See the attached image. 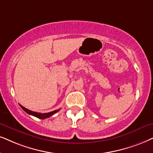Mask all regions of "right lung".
I'll return each instance as SVG.
<instances>
[{"mask_svg": "<svg viewBox=\"0 0 153 153\" xmlns=\"http://www.w3.org/2000/svg\"><path fill=\"white\" fill-rule=\"evenodd\" d=\"M20 106L25 112H27V113L28 114L32 115V116H34V117H37V118H39V119H46V118H49L50 117H51L52 115H53L54 114H56V112H58L60 110V109H57V110H55V111L49 112V113L42 114V113H38V112L32 111H31V110H29L27 109H26V108H25L23 106L20 105Z\"/></svg>", "mask_w": 153, "mask_h": 153, "instance_id": "add662e5", "label": "right lung"}]
</instances>
